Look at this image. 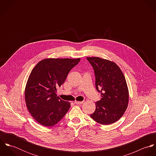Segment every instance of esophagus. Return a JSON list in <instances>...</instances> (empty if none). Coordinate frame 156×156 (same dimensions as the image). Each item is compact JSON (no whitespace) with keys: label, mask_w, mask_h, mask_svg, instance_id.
I'll use <instances>...</instances> for the list:
<instances>
[{"label":"esophagus","mask_w":156,"mask_h":156,"mask_svg":"<svg viewBox=\"0 0 156 156\" xmlns=\"http://www.w3.org/2000/svg\"><path fill=\"white\" fill-rule=\"evenodd\" d=\"M83 101H74V103L76 105H82V104H83Z\"/></svg>","instance_id":"34e87169"}]
</instances>
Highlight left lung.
Here are the masks:
<instances>
[{"label": "left lung", "instance_id": "obj_1", "mask_svg": "<svg viewBox=\"0 0 156 156\" xmlns=\"http://www.w3.org/2000/svg\"><path fill=\"white\" fill-rule=\"evenodd\" d=\"M87 59L94 70L96 89L101 93V100L95 103V111L90 116L99 124H111L121 118L128 106L124 75L114 62L98 57Z\"/></svg>", "mask_w": 156, "mask_h": 156}]
</instances>
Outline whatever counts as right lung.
<instances>
[{"label":"right lung","mask_w":156,"mask_h":156,"mask_svg":"<svg viewBox=\"0 0 156 156\" xmlns=\"http://www.w3.org/2000/svg\"><path fill=\"white\" fill-rule=\"evenodd\" d=\"M80 61V58H47L32 70L25 88V101L28 111L40 124L53 126L68 111L70 103L57 96V89Z\"/></svg>","instance_id":"add662e5"}]
</instances>
